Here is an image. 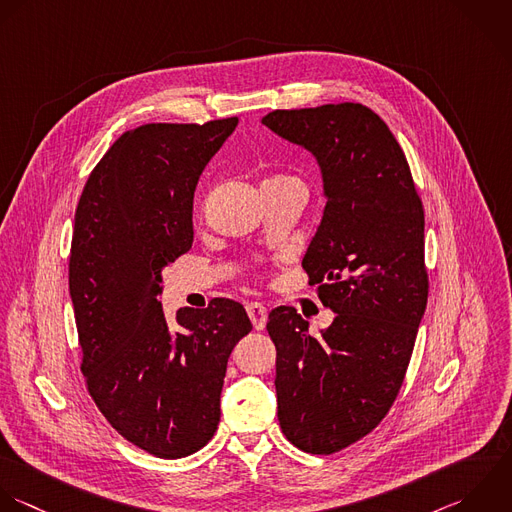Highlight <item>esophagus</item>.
Segmentation results:
<instances>
[{
	"mask_svg": "<svg viewBox=\"0 0 512 512\" xmlns=\"http://www.w3.org/2000/svg\"><path fill=\"white\" fill-rule=\"evenodd\" d=\"M247 315H249V319H251V323H253V327L257 329V331H261V329H265V323H267V309L261 305V303H249L247 305Z\"/></svg>",
	"mask_w": 512,
	"mask_h": 512,
	"instance_id": "34e87169",
	"label": "esophagus"
}]
</instances>
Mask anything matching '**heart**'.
I'll return each mask as SVG.
<instances>
[{
    "label": "heart",
    "mask_w": 512,
    "mask_h": 512,
    "mask_svg": "<svg viewBox=\"0 0 512 512\" xmlns=\"http://www.w3.org/2000/svg\"><path fill=\"white\" fill-rule=\"evenodd\" d=\"M289 179H293V177H287V175H275V177L267 179L265 183H281V181H289Z\"/></svg>",
    "instance_id": "heart-1"
}]
</instances>
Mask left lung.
<instances>
[{"instance_id": "obj_1", "label": "left lung", "mask_w": 512, "mask_h": 512, "mask_svg": "<svg viewBox=\"0 0 512 512\" xmlns=\"http://www.w3.org/2000/svg\"><path fill=\"white\" fill-rule=\"evenodd\" d=\"M311 151L327 205L303 257L333 323L319 337L293 307L269 313L277 417L311 455L369 435L393 407L429 297L425 209L387 123L361 103L277 109L261 119Z\"/></svg>"}]
</instances>
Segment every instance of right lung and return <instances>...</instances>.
Listing matches in <instances>:
<instances>
[{
    "label": "right lung",
    "instance_id": "right-lung-1",
    "mask_svg": "<svg viewBox=\"0 0 512 512\" xmlns=\"http://www.w3.org/2000/svg\"><path fill=\"white\" fill-rule=\"evenodd\" d=\"M239 119L147 123L93 167L75 209L69 293L87 391L109 425L159 459L205 447L221 417L233 347L251 329L241 303L183 307L169 327L161 271L193 243V195Z\"/></svg>",
    "mask_w": 512,
    "mask_h": 512
}]
</instances>
